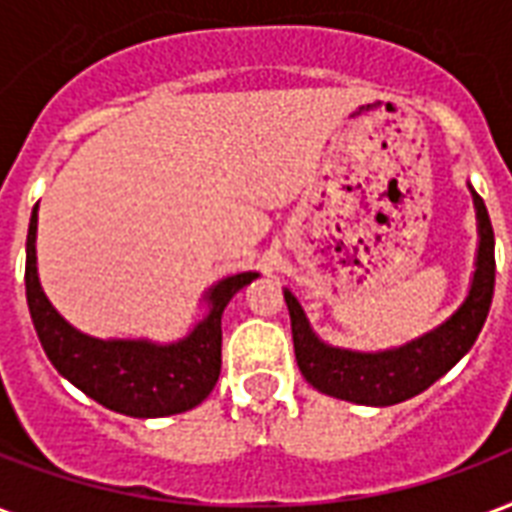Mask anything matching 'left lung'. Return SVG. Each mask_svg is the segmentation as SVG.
Here are the masks:
<instances>
[{
  "label": "left lung",
  "instance_id": "8db88e82",
  "mask_svg": "<svg viewBox=\"0 0 512 512\" xmlns=\"http://www.w3.org/2000/svg\"><path fill=\"white\" fill-rule=\"evenodd\" d=\"M470 187L478 220V252L470 290L454 314L432 327L429 333L381 351H354L330 346L314 333L306 311L284 287V300L290 308L295 360L308 384L322 395L349 400L357 405H397L421 395L424 389L443 378L467 351L473 349L483 322L489 317L494 295V230L483 198Z\"/></svg>",
  "mask_w": 512,
  "mask_h": 512
}]
</instances>
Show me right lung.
<instances>
[{"instance_id":"add662e5","label":"right lung","mask_w":512,"mask_h":512,"mask_svg":"<svg viewBox=\"0 0 512 512\" xmlns=\"http://www.w3.org/2000/svg\"><path fill=\"white\" fill-rule=\"evenodd\" d=\"M37 212L39 204L31 209L26 236V300L39 343L53 368L91 400L134 419H161L204 403L220 378L222 311L260 273H233L212 284L204 295L206 314L179 341L93 338L69 325L42 292L37 273Z\"/></svg>"}]
</instances>
